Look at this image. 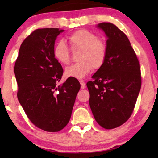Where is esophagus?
<instances>
[{"mask_svg": "<svg viewBox=\"0 0 158 158\" xmlns=\"http://www.w3.org/2000/svg\"><path fill=\"white\" fill-rule=\"evenodd\" d=\"M80 83H81V88L82 89H84V88H85V82H84L83 81H80Z\"/></svg>", "mask_w": 158, "mask_h": 158, "instance_id": "esophagus-1", "label": "esophagus"}]
</instances>
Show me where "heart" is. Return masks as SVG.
Returning <instances> with one entry per match:
<instances>
[{
  "instance_id": "1",
  "label": "heart",
  "mask_w": 158,
  "mask_h": 158,
  "mask_svg": "<svg viewBox=\"0 0 158 158\" xmlns=\"http://www.w3.org/2000/svg\"><path fill=\"white\" fill-rule=\"evenodd\" d=\"M73 49H81L79 62L68 67L64 71L67 77L82 79L89 74L93 68L98 69L104 64L107 57V44L104 40L86 29H80L68 36ZM55 60L62 64L70 62V49L62 41L58 42L53 49Z\"/></svg>"
}]
</instances>
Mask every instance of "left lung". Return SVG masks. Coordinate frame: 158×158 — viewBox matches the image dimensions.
<instances>
[{"instance_id": "obj_1", "label": "left lung", "mask_w": 158, "mask_h": 158, "mask_svg": "<svg viewBox=\"0 0 158 158\" xmlns=\"http://www.w3.org/2000/svg\"><path fill=\"white\" fill-rule=\"evenodd\" d=\"M97 27L107 37V57L86 85L95 119L103 128L111 129L126 122L132 114L141 88V73L126 34L111 23H100Z\"/></svg>"}]
</instances>
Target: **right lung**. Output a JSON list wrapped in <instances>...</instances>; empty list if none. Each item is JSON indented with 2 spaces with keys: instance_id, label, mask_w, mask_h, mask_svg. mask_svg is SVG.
Wrapping results in <instances>:
<instances>
[{
  "instance_id": "right-lung-1",
  "label": "right lung",
  "mask_w": 158,
  "mask_h": 158,
  "mask_svg": "<svg viewBox=\"0 0 158 158\" xmlns=\"http://www.w3.org/2000/svg\"><path fill=\"white\" fill-rule=\"evenodd\" d=\"M63 29H38L23 40L14 65L19 101L29 120L42 130H62L70 119L81 84L68 78L57 86L63 69L53 55Z\"/></svg>"
}]
</instances>
